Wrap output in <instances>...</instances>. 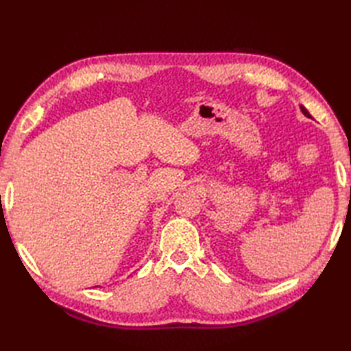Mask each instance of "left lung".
Masks as SVG:
<instances>
[{
  "label": "left lung",
  "instance_id": "obj_1",
  "mask_svg": "<svg viewBox=\"0 0 351 351\" xmlns=\"http://www.w3.org/2000/svg\"><path fill=\"white\" fill-rule=\"evenodd\" d=\"M300 108H302V111H303V114H304V116H308V117H311V114L308 113V111H306V108H304V107H300Z\"/></svg>",
  "mask_w": 351,
  "mask_h": 351
}]
</instances>
